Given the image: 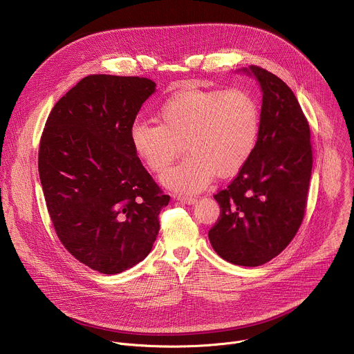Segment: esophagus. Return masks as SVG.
Here are the masks:
<instances>
[{"instance_id":"obj_1","label":"esophagus","mask_w":354,"mask_h":354,"mask_svg":"<svg viewBox=\"0 0 354 354\" xmlns=\"http://www.w3.org/2000/svg\"><path fill=\"white\" fill-rule=\"evenodd\" d=\"M176 200L180 201V203H183V205H194L197 201L194 197H182V196H178Z\"/></svg>"}]
</instances>
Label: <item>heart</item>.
<instances>
[{
    "instance_id": "1",
    "label": "heart",
    "mask_w": 354,
    "mask_h": 354,
    "mask_svg": "<svg viewBox=\"0 0 354 354\" xmlns=\"http://www.w3.org/2000/svg\"><path fill=\"white\" fill-rule=\"evenodd\" d=\"M157 116L160 124H131V148L148 169L161 172L183 142L189 156L161 176L164 186L183 194L206 189L216 175H236L254 154L261 131L258 100L243 89H183L165 100Z\"/></svg>"
}]
</instances>
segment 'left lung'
I'll return each mask as SVG.
<instances>
[{
  "mask_svg": "<svg viewBox=\"0 0 354 354\" xmlns=\"http://www.w3.org/2000/svg\"><path fill=\"white\" fill-rule=\"evenodd\" d=\"M238 71L262 89L261 131L246 165L214 194L220 217L209 239L224 261L254 268L277 257L304 218L313 149L308 122L286 82L257 66Z\"/></svg>",
  "mask_w": 354,
  "mask_h": 354,
  "instance_id": "obj_1",
  "label": "left lung"
}]
</instances>
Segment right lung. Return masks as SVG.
Returning a JSON list of instances; mask_svg holds the SVG:
<instances>
[{
    "instance_id": "right-lung-1",
    "label": "right lung",
    "mask_w": 354,
    "mask_h": 354,
    "mask_svg": "<svg viewBox=\"0 0 354 354\" xmlns=\"http://www.w3.org/2000/svg\"><path fill=\"white\" fill-rule=\"evenodd\" d=\"M156 86L140 77L88 75L55 105L41 134L39 176L56 234L99 273H122L144 261L169 203L129 136Z\"/></svg>"
}]
</instances>
